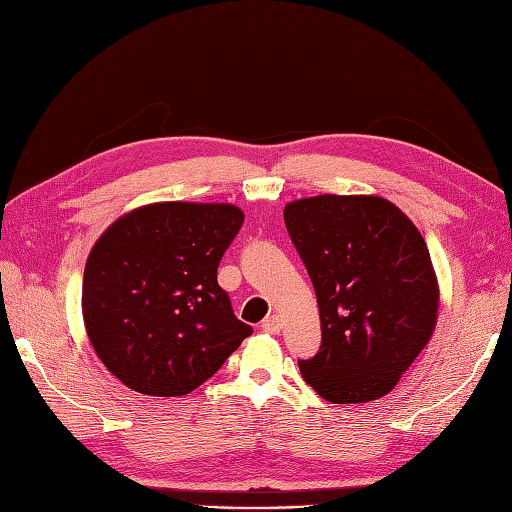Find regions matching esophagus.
<instances>
[{"label":"esophagus","mask_w":512,"mask_h":512,"mask_svg":"<svg viewBox=\"0 0 512 512\" xmlns=\"http://www.w3.org/2000/svg\"><path fill=\"white\" fill-rule=\"evenodd\" d=\"M260 327H262V331H267V334H278V331L282 329V323H280L278 316L273 314V316H267Z\"/></svg>","instance_id":"obj_1"}]
</instances>
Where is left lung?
Instances as JSON below:
<instances>
[{
  "label": "left lung",
  "mask_w": 512,
  "mask_h": 512,
  "mask_svg": "<svg viewBox=\"0 0 512 512\" xmlns=\"http://www.w3.org/2000/svg\"><path fill=\"white\" fill-rule=\"evenodd\" d=\"M284 222L323 331L301 377L334 405L392 392L437 323V275L420 230L390 200L331 193L286 204Z\"/></svg>",
  "instance_id": "8db88e82"
}]
</instances>
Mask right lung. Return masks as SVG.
Returning <instances> with one entry per match:
<instances>
[{
	"label": "right lung",
	"mask_w": 512,
	"mask_h": 512,
	"mask_svg": "<svg viewBox=\"0 0 512 512\" xmlns=\"http://www.w3.org/2000/svg\"><path fill=\"white\" fill-rule=\"evenodd\" d=\"M241 226L232 204L157 202L122 215L94 243L81 310L96 355L127 388L185 396L252 334L217 284Z\"/></svg>",
	"instance_id": "obj_1"
}]
</instances>
